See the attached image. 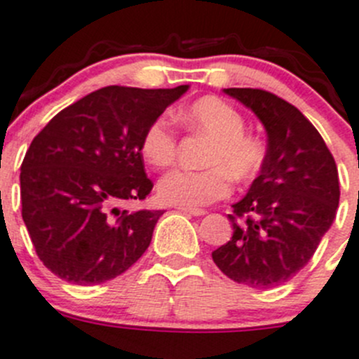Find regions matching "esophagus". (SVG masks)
<instances>
[{"label": "esophagus", "instance_id": "obj_1", "mask_svg": "<svg viewBox=\"0 0 359 359\" xmlns=\"http://www.w3.org/2000/svg\"><path fill=\"white\" fill-rule=\"evenodd\" d=\"M177 212L189 213V215H194V217H201L206 213L205 210H201V208H187V206H177Z\"/></svg>", "mask_w": 359, "mask_h": 359}]
</instances>
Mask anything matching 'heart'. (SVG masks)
<instances>
[{
  "mask_svg": "<svg viewBox=\"0 0 359 359\" xmlns=\"http://www.w3.org/2000/svg\"><path fill=\"white\" fill-rule=\"evenodd\" d=\"M177 119L194 131L210 137L206 169H174L158 183V197L167 205L197 208L231 192V176L249 182L262 170L267 149L256 135L245 131V119L228 101L206 96L180 110ZM177 137L167 117H158L144 130L140 153L149 165H170L176 156Z\"/></svg>",
  "mask_w": 359,
  "mask_h": 359,
  "instance_id": "heart-1",
  "label": "heart"
}]
</instances>
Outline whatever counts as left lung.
Returning <instances> with one entry per match:
<instances>
[{
	"instance_id": "left-lung-1",
	"label": "left lung",
	"mask_w": 359,
	"mask_h": 359,
	"mask_svg": "<svg viewBox=\"0 0 359 359\" xmlns=\"http://www.w3.org/2000/svg\"><path fill=\"white\" fill-rule=\"evenodd\" d=\"M267 131V158L249 192L228 215L233 236L212 252L229 279L274 288L311 259L340 201L338 169L313 124L262 88H224Z\"/></svg>"
}]
</instances>
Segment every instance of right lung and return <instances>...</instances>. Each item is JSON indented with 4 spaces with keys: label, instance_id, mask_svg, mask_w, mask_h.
Segmentation results:
<instances>
[{
    "label": "right lung",
    "instance_id": "1",
    "mask_svg": "<svg viewBox=\"0 0 359 359\" xmlns=\"http://www.w3.org/2000/svg\"><path fill=\"white\" fill-rule=\"evenodd\" d=\"M189 90L110 87L58 111L21 165L22 220L37 256L60 279L100 285L149 248L162 210H119L153 189L142 133Z\"/></svg>",
    "mask_w": 359,
    "mask_h": 359
}]
</instances>
